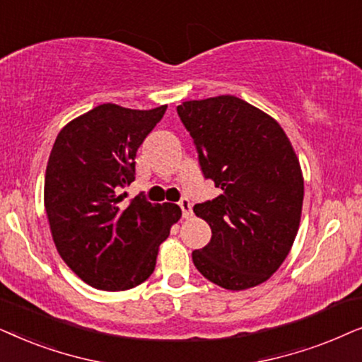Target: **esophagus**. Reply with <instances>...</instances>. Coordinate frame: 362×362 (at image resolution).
I'll list each match as a JSON object with an SVG mask.
<instances>
[{
    "label": "esophagus",
    "instance_id": "obj_1",
    "mask_svg": "<svg viewBox=\"0 0 362 362\" xmlns=\"http://www.w3.org/2000/svg\"><path fill=\"white\" fill-rule=\"evenodd\" d=\"M178 205H180L182 216H184V218H190V216L194 215V211H192V204L189 199H182L180 202H178Z\"/></svg>",
    "mask_w": 362,
    "mask_h": 362
}]
</instances>
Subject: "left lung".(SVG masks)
Returning a JSON list of instances; mask_svg holds the SVG:
<instances>
[{"mask_svg": "<svg viewBox=\"0 0 362 362\" xmlns=\"http://www.w3.org/2000/svg\"><path fill=\"white\" fill-rule=\"evenodd\" d=\"M177 114L202 173L221 190L194 206L211 228L210 243L192 252L194 264L226 290L257 286L285 262L300 226L305 184L290 139L235 95L187 100Z\"/></svg>", "mask_w": 362, "mask_h": 362, "instance_id": "8db88e82", "label": "left lung"}]
</instances>
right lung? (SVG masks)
Instances as JSON below:
<instances>
[{
	"instance_id": "1",
	"label": "right lung",
	"mask_w": 362,
	"mask_h": 362,
	"mask_svg": "<svg viewBox=\"0 0 362 362\" xmlns=\"http://www.w3.org/2000/svg\"><path fill=\"white\" fill-rule=\"evenodd\" d=\"M167 105L136 110L100 104L57 134L45 180L52 240L89 286L124 291L151 276L160 243L182 216L175 204L124 199L136 180V156Z\"/></svg>"
}]
</instances>
